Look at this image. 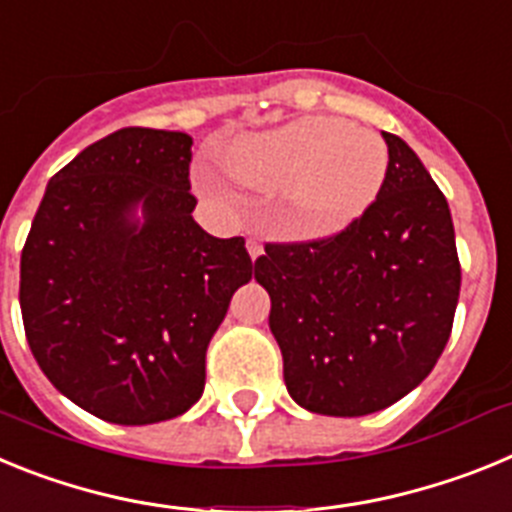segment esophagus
Wrapping results in <instances>:
<instances>
[{
  "label": "esophagus",
  "instance_id": "obj_1",
  "mask_svg": "<svg viewBox=\"0 0 512 512\" xmlns=\"http://www.w3.org/2000/svg\"><path fill=\"white\" fill-rule=\"evenodd\" d=\"M248 253H251V259L256 261L261 256V253H264V246H261V243L256 241V238H251V241H248Z\"/></svg>",
  "mask_w": 512,
  "mask_h": 512
}]
</instances>
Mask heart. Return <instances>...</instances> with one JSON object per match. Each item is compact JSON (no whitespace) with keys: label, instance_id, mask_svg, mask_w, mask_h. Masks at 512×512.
I'll list each match as a JSON object with an SVG mask.
<instances>
[{"label":"heart","instance_id":"heart-1","mask_svg":"<svg viewBox=\"0 0 512 512\" xmlns=\"http://www.w3.org/2000/svg\"><path fill=\"white\" fill-rule=\"evenodd\" d=\"M223 164L246 187L282 192L277 228L284 235L323 241L343 233L372 207L387 176L390 153L372 130L310 115L233 140ZM200 187L210 197H220L210 174H200Z\"/></svg>","mask_w":512,"mask_h":512}]
</instances>
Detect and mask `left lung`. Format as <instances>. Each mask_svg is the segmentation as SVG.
I'll use <instances>...</instances> for the list:
<instances>
[{"mask_svg":"<svg viewBox=\"0 0 512 512\" xmlns=\"http://www.w3.org/2000/svg\"><path fill=\"white\" fill-rule=\"evenodd\" d=\"M382 135L387 176L356 223L323 241L266 243L256 259L287 392L318 415L390 408L431 374L454 325L449 202L413 148Z\"/></svg>","mask_w":512,"mask_h":512,"instance_id":"obj_1","label":"left lung"}]
</instances>
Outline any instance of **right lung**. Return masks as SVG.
Listing matches in <instances>:
<instances>
[{"label":"right lung","instance_id":"add662e5","mask_svg":"<svg viewBox=\"0 0 512 512\" xmlns=\"http://www.w3.org/2000/svg\"><path fill=\"white\" fill-rule=\"evenodd\" d=\"M189 161L192 138L174 130L97 140L48 182L22 248L30 351L107 423H161L200 400L210 338L256 266L241 235L194 223Z\"/></svg>","mask_w":512,"mask_h":512}]
</instances>
